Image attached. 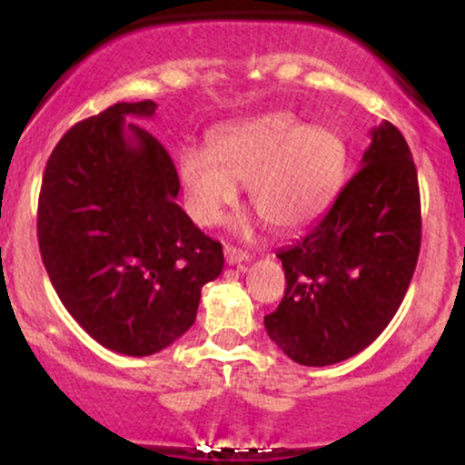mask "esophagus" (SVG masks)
<instances>
[{
  "mask_svg": "<svg viewBox=\"0 0 465 465\" xmlns=\"http://www.w3.org/2000/svg\"><path fill=\"white\" fill-rule=\"evenodd\" d=\"M225 260H227L229 266H233V264L249 262L251 255L247 253V251H240L236 247H232V244H227V247H225Z\"/></svg>",
  "mask_w": 465,
  "mask_h": 465,
  "instance_id": "obj_1",
  "label": "esophagus"
}]
</instances>
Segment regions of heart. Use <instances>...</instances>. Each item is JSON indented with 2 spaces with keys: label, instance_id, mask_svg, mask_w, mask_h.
Masks as SVG:
<instances>
[{
  "label": "heart",
  "instance_id": "heart-1",
  "mask_svg": "<svg viewBox=\"0 0 465 465\" xmlns=\"http://www.w3.org/2000/svg\"><path fill=\"white\" fill-rule=\"evenodd\" d=\"M345 163L348 148L332 126L302 124L288 111H269L216 129L207 151L183 148L177 179L196 225H216L238 199V183H247L260 216L280 232H297L323 214Z\"/></svg>",
  "mask_w": 465,
  "mask_h": 465
}]
</instances>
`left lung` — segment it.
Segmentation results:
<instances>
[{
	"label": "left lung",
	"mask_w": 465,
	"mask_h": 465,
	"mask_svg": "<svg viewBox=\"0 0 465 465\" xmlns=\"http://www.w3.org/2000/svg\"><path fill=\"white\" fill-rule=\"evenodd\" d=\"M420 240L418 170L402 133L382 122L330 210L277 251L286 291L264 317L271 341L308 367L359 354L402 303Z\"/></svg>",
	"instance_id": "8db88e82"
}]
</instances>
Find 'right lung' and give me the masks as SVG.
I'll list each match as a JSON object with an SVG mask.
<instances>
[{
  "label": "right lung",
  "instance_id": "1",
  "mask_svg": "<svg viewBox=\"0 0 465 465\" xmlns=\"http://www.w3.org/2000/svg\"><path fill=\"white\" fill-rule=\"evenodd\" d=\"M157 104L117 103L69 129L47 159L39 249L67 312L126 356L162 351L192 328L223 247L177 205L173 159L131 117Z\"/></svg>",
  "mask_w": 465,
  "mask_h": 465
}]
</instances>
